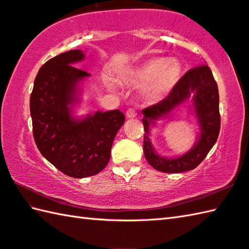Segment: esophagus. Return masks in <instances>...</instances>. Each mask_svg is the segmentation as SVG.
I'll return each instance as SVG.
<instances>
[{
	"label": "esophagus",
	"instance_id": "1",
	"mask_svg": "<svg viewBox=\"0 0 249 249\" xmlns=\"http://www.w3.org/2000/svg\"><path fill=\"white\" fill-rule=\"evenodd\" d=\"M126 116H127L128 119H134L137 116V112L134 109H128L127 111H126Z\"/></svg>",
	"mask_w": 249,
	"mask_h": 249
}]
</instances>
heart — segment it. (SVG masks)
I'll list each match as a JSON object with an SVG mask.
<instances>
[{"label": "heart", "mask_w": 249, "mask_h": 249, "mask_svg": "<svg viewBox=\"0 0 249 249\" xmlns=\"http://www.w3.org/2000/svg\"><path fill=\"white\" fill-rule=\"evenodd\" d=\"M182 73L183 67L179 61L157 56L126 71L121 75V80L126 84H145V98L156 102L176 87ZM107 87L111 89L115 88L110 80L107 81Z\"/></svg>", "instance_id": "heart-1"}]
</instances>
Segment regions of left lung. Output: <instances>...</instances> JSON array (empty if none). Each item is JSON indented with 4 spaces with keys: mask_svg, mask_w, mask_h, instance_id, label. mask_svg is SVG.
<instances>
[{
    "mask_svg": "<svg viewBox=\"0 0 249 249\" xmlns=\"http://www.w3.org/2000/svg\"><path fill=\"white\" fill-rule=\"evenodd\" d=\"M190 99L191 107L199 125L198 139L194 146L183 156L176 158L161 157L155 151L149 139L150 128L160 118ZM144 126L143 152L145 160L158 171L179 173L193 170L200 165L215 144L220 129L219 94L217 83L208 65L193 68L179 79L176 87L160 103L142 110Z\"/></svg>",
    "mask_w": 249,
    "mask_h": 249,
    "instance_id": "1",
    "label": "left lung"
}]
</instances>
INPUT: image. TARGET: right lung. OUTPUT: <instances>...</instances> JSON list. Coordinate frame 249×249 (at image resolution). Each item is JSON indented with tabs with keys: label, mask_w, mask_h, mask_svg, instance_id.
<instances>
[{
	"label": "right lung",
	"mask_w": 249,
	"mask_h": 249,
	"mask_svg": "<svg viewBox=\"0 0 249 249\" xmlns=\"http://www.w3.org/2000/svg\"><path fill=\"white\" fill-rule=\"evenodd\" d=\"M82 50L61 53L40 67L30 98L35 143L47 160L66 176H95L108 165L114 137L125 122L119 109L78 118L81 82L89 73L75 65Z\"/></svg>",
	"instance_id": "obj_1"
}]
</instances>
